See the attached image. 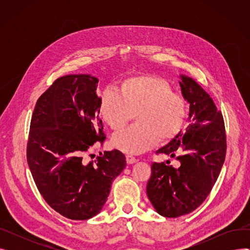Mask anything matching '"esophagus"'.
<instances>
[{"label": "esophagus", "mask_w": 250, "mask_h": 250, "mask_svg": "<svg viewBox=\"0 0 250 250\" xmlns=\"http://www.w3.org/2000/svg\"><path fill=\"white\" fill-rule=\"evenodd\" d=\"M125 158H126L127 164H134V163H136V162L138 161V159L135 158V157H134L133 155H126Z\"/></svg>", "instance_id": "34e87169"}]
</instances>
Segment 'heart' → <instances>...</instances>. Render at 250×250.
<instances>
[{
    "mask_svg": "<svg viewBox=\"0 0 250 250\" xmlns=\"http://www.w3.org/2000/svg\"><path fill=\"white\" fill-rule=\"evenodd\" d=\"M98 111L113 130L125 127L135 114L137 124L115 134L111 144L125 153L141 154L153 148L159 139L169 141L180 132L186 103L163 79L142 75L125 79L117 92H101Z\"/></svg>",
    "mask_w": 250,
    "mask_h": 250,
    "instance_id": "b5f03b06",
    "label": "heart"
}]
</instances>
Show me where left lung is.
Masks as SVG:
<instances>
[{"mask_svg": "<svg viewBox=\"0 0 250 250\" xmlns=\"http://www.w3.org/2000/svg\"><path fill=\"white\" fill-rule=\"evenodd\" d=\"M181 94L189 104L188 125L157 153L176 157L178 168L154 162L147 195L156 212L177 218L200 207L212 190L225 161L223 116L213 99L192 78L180 75Z\"/></svg>", "mask_w": 250, "mask_h": 250, "instance_id": "left-lung-1", "label": "left lung"}]
</instances>
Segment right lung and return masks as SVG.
<instances>
[{
  "instance_id": "right-lung-1",
  "label": "right lung",
  "mask_w": 250,
  "mask_h": 250,
  "mask_svg": "<svg viewBox=\"0 0 250 250\" xmlns=\"http://www.w3.org/2000/svg\"><path fill=\"white\" fill-rule=\"evenodd\" d=\"M98 79L67 75L54 82L36 102L27 144V162L44 201L62 216L88 220L107 201L112 181L126 162L118 150L85 164L83 154L103 142Z\"/></svg>"
}]
</instances>
